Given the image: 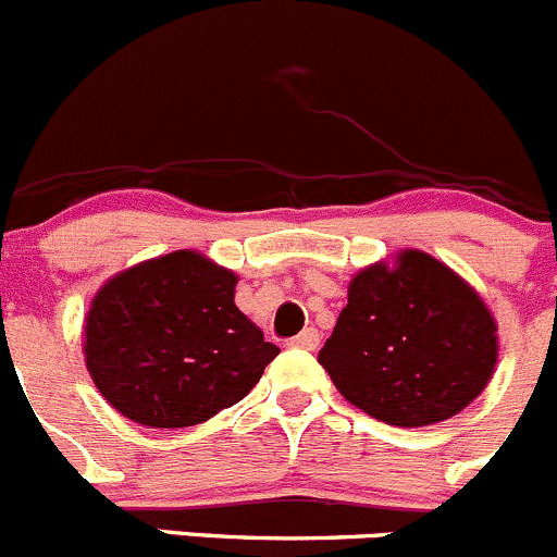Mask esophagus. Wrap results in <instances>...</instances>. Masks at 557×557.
Masks as SVG:
<instances>
[{"mask_svg":"<svg viewBox=\"0 0 557 557\" xmlns=\"http://www.w3.org/2000/svg\"><path fill=\"white\" fill-rule=\"evenodd\" d=\"M289 346H295V349H317V346H319L317 327H306L302 333H297L295 338L289 341Z\"/></svg>","mask_w":557,"mask_h":557,"instance_id":"obj_1","label":"esophagus"}]
</instances>
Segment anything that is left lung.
<instances>
[{
    "instance_id": "8db88e82",
    "label": "left lung",
    "mask_w": 557,
    "mask_h": 557,
    "mask_svg": "<svg viewBox=\"0 0 557 557\" xmlns=\"http://www.w3.org/2000/svg\"><path fill=\"white\" fill-rule=\"evenodd\" d=\"M495 322L458 273L422 251L371 265L349 284V302L319 362L349 404L400 428L463 411L493 376Z\"/></svg>"
}]
</instances>
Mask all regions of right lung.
<instances>
[{"label":"right lung","instance_id":"right-lung-1","mask_svg":"<svg viewBox=\"0 0 557 557\" xmlns=\"http://www.w3.org/2000/svg\"><path fill=\"white\" fill-rule=\"evenodd\" d=\"M238 276L173 251L110 278L86 317V366L126 420L186 428L249 395L278 346L235 306Z\"/></svg>","mask_w":557,"mask_h":557}]
</instances>
